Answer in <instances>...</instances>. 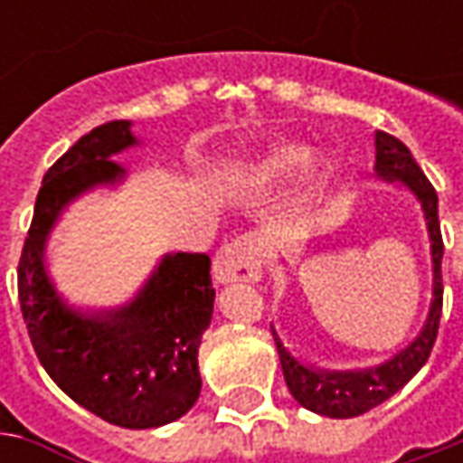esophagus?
Masks as SVG:
<instances>
[{
  "mask_svg": "<svg viewBox=\"0 0 463 463\" xmlns=\"http://www.w3.org/2000/svg\"><path fill=\"white\" fill-rule=\"evenodd\" d=\"M262 273L260 244L252 237H240L223 244L213 258V276L219 283H255Z\"/></svg>",
  "mask_w": 463,
  "mask_h": 463,
  "instance_id": "34e87169",
  "label": "esophagus"
}]
</instances>
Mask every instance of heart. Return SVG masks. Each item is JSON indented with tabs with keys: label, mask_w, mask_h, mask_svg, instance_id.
Masks as SVG:
<instances>
[{
	"label": "heart",
	"mask_w": 463,
	"mask_h": 463,
	"mask_svg": "<svg viewBox=\"0 0 463 463\" xmlns=\"http://www.w3.org/2000/svg\"><path fill=\"white\" fill-rule=\"evenodd\" d=\"M309 159V149L307 146H298V144H286L273 152V156L268 159V172L270 175H288L294 169L304 167Z\"/></svg>",
	"instance_id": "1"
}]
</instances>
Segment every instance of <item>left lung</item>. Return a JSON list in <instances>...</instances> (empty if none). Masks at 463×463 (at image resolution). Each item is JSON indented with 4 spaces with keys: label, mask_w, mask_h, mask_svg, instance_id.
Wrapping results in <instances>:
<instances>
[{
    "label": "left lung",
    "mask_w": 463,
    "mask_h": 463,
    "mask_svg": "<svg viewBox=\"0 0 463 463\" xmlns=\"http://www.w3.org/2000/svg\"><path fill=\"white\" fill-rule=\"evenodd\" d=\"M376 172L383 180H402L410 187L422 203L425 222L430 232V250H433V307L420 337L394 355L389 364L368 371H347V373H329V371H314L296 361L294 355L283 347L276 337L278 355L283 365V376L288 383V392L294 400L311 412L327 415V418H358L368 410L379 407L392 394H397L404 383L410 382L425 361L430 358V350L436 345L440 311H443V237H440V222H438V193L425 177V172L418 167L410 149L400 138L392 134H376ZM276 335V332H273Z\"/></svg>",
    "instance_id": "8db88e82"
}]
</instances>
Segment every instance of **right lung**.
Returning <instances> with one entry per match:
<instances>
[{
	"label": "right lung",
	"mask_w": 463,
	"mask_h": 463,
	"mask_svg": "<svg viewBox=\"0 0 463 463\" xmlns=\"http://www.w3.org/2000/svg\"><path fill=\"white\" fill-rule=\"evenodd\" d=\"M128 126L92 128L45 172L17 262V296L48 376L105 422L144 430L183 418L201 394L198 347L216 296L211 258L169 255L134 304L108 317L66 309L43 268L45 237L63 205L123 175L110 156L136 141Z\"/></svg>",
	"instance_id": "right-lung-1"
}]
</instances>
